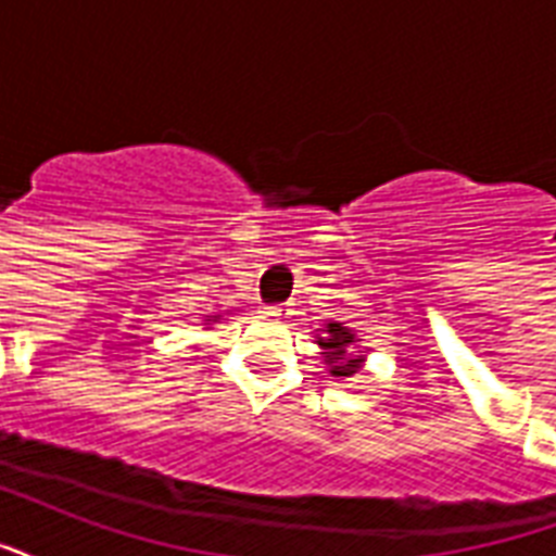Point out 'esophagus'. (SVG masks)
Wrapping results in <instances>:
<instances>
[{"label": "esophagus", "mask_w": 556, "mask_h": 556, "mask_svg": "<svg viewBox=\"0 0 556 556\" xmlns=\"http://www.w3.org/2000/svg\"><path fill=\"white\" fill-rule=\"evenodd\" d=\"M265 315H268V317H282V315H286V308H282V306H268V308H265Z\"/></svg>", "instance_id": "34e87169"}]
</instances>
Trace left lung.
<instances>
[{
	"mask_svg": "<svg viewBox=\"0 0 556 556\" xmlns=\"http://www.w3.org/2000/svg\"><path fill=\"white\" fill-rule=\"evenodd\" d=\"M315 344L320 346V358H324L326 370L334 379H350L364 367V350L362 338L350 329V326L338 324V320H329L324 324V329L315 332Z\"/></svg>",
	"mask_w": 556,
	"mask_h": 556,
	"instance_id": "left-lung-1",
	"label": "left lung"
}]
</instances>
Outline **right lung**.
<instances>
[{"mask_svg": "<svg viewBox=\"0 0 556 556\" xmlns=\"http://www.w3.org/2000/svg\"><path fill=\"white\" fill-rule=\"evenodd\" d=\"M212 324H222V315H206V317H203V326H206V329H212Z\"/></svg>", "mask_w": 556, "mask_h": 556, "instance_id": "right-lung-1", "label": "right lung"}]
</instances>
